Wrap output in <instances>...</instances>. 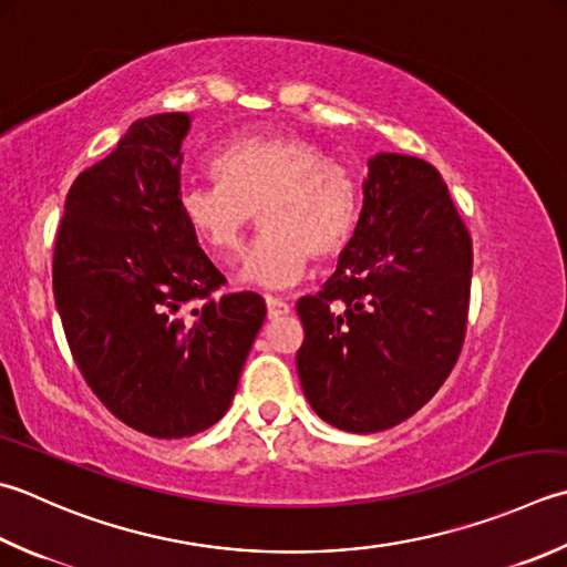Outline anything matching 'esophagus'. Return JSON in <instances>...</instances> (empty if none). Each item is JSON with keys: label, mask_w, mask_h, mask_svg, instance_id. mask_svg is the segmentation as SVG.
<instances>
[{"label": "esophagus", "mask_w": 567, "mask_h": 567, "mask_svg": "<svg viewBox=\"0 0 567 567\" xmlns=\"http://www.w3.org/2000/svg\"><path fill=\"white\" fill-rule=\"evenodd\" d=\"M265 305H268V319H282L290 315V305L280 297H268L265 299Z\"/></svg>", "instance_id": "obj_1"}]
</instances>
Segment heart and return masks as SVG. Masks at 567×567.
Here are the masks:
<instances>
[{
    "instance_id": "heart-1",
    "label": "heart",
    "mask_w": 567,
    "mask_h": 567,
    "mask_svg": "<svg viewBox=\"0 0 567 567\" xmlns=\"http://www.w3.org/2000/svg\"><path fill=\"white\" fill-rule=\"evenodd\" d=\"M216 184H188L179 210L218 262H233L260 214L258 240L238 280L282 290L302 277L307 260L329 262L347 248L359 188L347 166L297 135H243L210 162Z\"/></svg>"
}]
</instances>
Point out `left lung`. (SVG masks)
I'll list each match as a JSON object with an SVG mask.
<instances>
[{
    "instance_id": "left-lung-1",
    "label": "left lung",
    "mask_w": 567,
    "mask_h": 567,
    "mask_svg": "<svg viewBox=\"0 0 567 567\" xmlns=\"http://www.w3.org/2000/svg\"><path fill=\"white\" fill-rule=\"evenodd\" d=\"M470 285L472 238L440 172L375 154L337 272L297 302V373L315 413L361 435L417 413L457 363Z\"/></svg>"
}]
</instances>
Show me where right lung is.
Segmentation results:
<instances>
[{"mask_svg": "<svg viewBox=\"0 0 567 567\" xmlns=\"http://www.w3.org/2000/svg\"><path fill=\"white\" fill-rule=\"evenodd\" d=\"M186 113L132 122L78 174L53 250V297L85 383L150 437H192L226 415L265 319L226 285L179 210Z\"/></svg>", "mask_w": 567, "mask_h": 567, "instance_id": "right-lung-1", "label": "right lung"}]
</instances>
